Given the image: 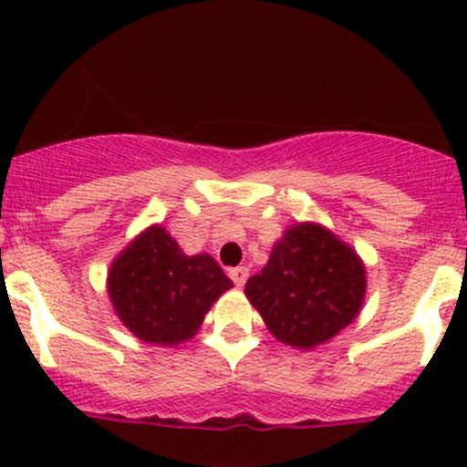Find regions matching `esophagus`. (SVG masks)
Segmentation results:
<instances>
[{"mask_svg":"<svg viewBox=\"0 0 467 467\" xmlns=\"http://www.w3.org/2000/svg\"><path fill=\"white\" fill-rule=\"evenodd\" d=\"M228 275H230V280L234 282V286H244V285H246V280H248V268L246 266L230 268Z\"/></svg>","mask_w":467,"mask_h":467,"instance_id":"34e87169","label":"esophagus"}]
</instances>
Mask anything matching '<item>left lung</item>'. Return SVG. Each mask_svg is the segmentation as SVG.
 <instances>
[{
	"instance_id": "obj_1",
	"label": "left lung",
	"mask_w": 467,
	"mask_h": 467,
	"mask_svg": "<svg viewBox=\"0 0 467 467\" xmlns=\"http://www.w3.org/2000/svg\"><path fill=\"white\" fill-rule=\"evenodd\" d=\"M244 294L277 341L312 350L359 317L366 266L332 230L298 221L273 244L268 264Z\"/></svg>"
}]
</instances>
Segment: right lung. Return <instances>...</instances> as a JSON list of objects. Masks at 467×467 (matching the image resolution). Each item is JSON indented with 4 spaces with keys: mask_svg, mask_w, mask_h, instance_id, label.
<instances>
[{
    "mask_svg": "<svg viewBox=\"0 0 467 467\" xmlns=\"http://www.w3.org/2000/svg\"><path fill=\"white\" fill-rule=\"evenodd\" d=\"M233 286L207 253L185 255L160 223L142 230L108 268L117 318L140 341L178 346L199 332L212 305Z\"/></svg>",
    "mask_w": 467,
    "mask_h": 467,
    "instance_id": "right-lung-1",
    "label": "right lung"
}]
</instances>
